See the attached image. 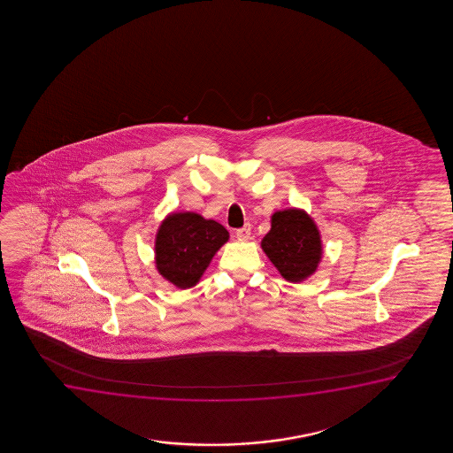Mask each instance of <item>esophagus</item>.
<instances>
[{
  "instance_id": "34e87169",
  "label": "esophagus",
  "mask_w": 453,
  "mask_h": 453,
  "mask_svg": "<svg viewBox=\"0 0 453 453\" xmlns=\"http://www.w3.org/2000/svg\"><path fill=\"white\" fill-rule=\"evenodd\" d=\"M235 235L240 242H248L250 238V224H244L242 229L236 230Z\"/></svg>"
}]
</instances>
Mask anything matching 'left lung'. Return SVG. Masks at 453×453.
I'll use <instances>...</instances> for the list:
<instances>
[{"label":"left lung","mask_w":453,"mask_h":453,"mask_svg":"<svg viewBox=\"0 0 453 453\" xmlns=\"http://www.w3.org/2000/svg\"><path fill=\"white\" fill-rule=\"evenodd\" d=\"M273 266L288 281H303L322 258L316 224L304 211L289 209L273 215V227L261 242Z\"/></svg>","instance_id":"left-lung-1"}]
</instances>
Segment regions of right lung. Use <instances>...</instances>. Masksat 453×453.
<instances>
[{
    "mask_svg": "<svg viewBox=\"0 0 453 453\" xmlns=\"http://www.w3.org/2000/svg\"><path fill=\"white\" fill-rule=\"evenodd\" d=\"M229 240L224 226L198 213H173L156 236V265L164 279L180 289L198 283L213 255Z\"/></svg>",
    "mask_w": 453,
    "mask_h": 453,
    "instance_id": "obj_1",
    "label": "right lung"
}]
</instances>
